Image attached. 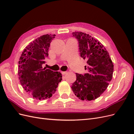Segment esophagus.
<instances>
[{
  "mask_svg": "<svg viewBox=\"0 0 134 134\" xmlns=\"http://www.w3.org/2000/svg\"><path fill=\"white\" fill-rule=\"evenodd\" d=\"M66 73H67L66 71H62V74L63 75H65V74H66Z\"/></svg>",
  "mask_w": 134,
  "mask_h": 134,
  "instance_id": "34e87169",
  "label": "esophagus"
}]
</instances>
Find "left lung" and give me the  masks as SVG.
<instances>
[{
  "mask_svg": "<svg viewBox=\"0 0 134 134\" xmlns=\"http://www.w3.org/2000/svg\"><path fill=\"white\" fill-rule=\"evenodd\" d=\"M78 41L80 56L87 60L84 75L76 73V80L71 89L79 99L94 100L106 91L112 80L113 64L108 52L98 40L81 32H72Z\"/></svg>",
  "mask_w": 134,
  "mask_h": 134,
  "instance_id": "8db88e82",
  "label": "left lung"
}]
</instances>
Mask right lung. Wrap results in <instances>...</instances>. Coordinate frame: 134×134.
<instances>
[{"instance_id": "add662e5", "label": "right lung", "mask_w": 134, "mask_h": 134, "mask_svg": "<svg viewBox=\"0 0 134 134\" xmlns=\"http://www.w3.org/2000/svg\"><path fill=\"white\" fill-rule=\"evenodd\" d=\"M55 35H44L31 42L24 49L18 62L19 79L21 86L32 98H50L62 80L60 72L42 68L48 54L50 43Z\"/></svg>"}]
</instances>
